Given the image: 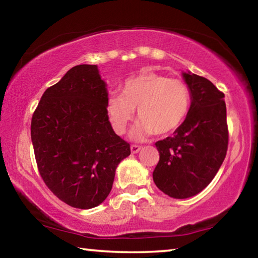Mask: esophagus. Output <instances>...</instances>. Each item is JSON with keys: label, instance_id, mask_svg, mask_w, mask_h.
Instances as JSON below:
<instances>
[{"label": "esophagus", "instance_id": "obj_1", "mask_svg": "<svg viewBox=\"0 0 258 258\" xmlns=\"http://www.w3.org/2000/svg\"><path fill=\"white\" fill-rule=\"evenodd\" d=\"M141 146H138V145H132L131 146V152H132V154H138V152L141 150Z\"/></svg>", "mask_w": 258, "mask_h": 258}]
</instances>
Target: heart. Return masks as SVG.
Wrapping results in <instances>:
<instances>
[{
	"label": "heart",
	"instance_id": "1",
	"mask_svg": "<svg viewBox=\"0 0 258 258\" xmlns=\"http://www.w3.org/2000/svg\"><path fill=\"white\" fill-rule=\"evenodd\" d=\"M121 94L109 95L106 112L112 130L124 134L138 109L139 123L132 138L167 135L180 127L189 115L191 92L185 82L151 71H142L126 80Z\"/></svg>",
	"mask_w": 258,
	"mask_h": 258
}]
</instances>
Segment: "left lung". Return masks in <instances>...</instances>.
I'll list each match as a JSON object with an SVG mask.
<instances>
[{"label":"left lung","instance_id":"8db88e82","mask_svg":"<svg viewBox=\"0 0 258 258\" xmlns=\"http://www.w3.org/2000/svg\"><path fill=\"white\" fill-rule=\"evenodd\" d=\"M191 92L189 115L180 127L155 145L159 152L152 177L169 197L184 199L203 191L226 156L229 130L224 93L207 78L183 73Z\"/></svg>","mask_w":258,"mask_h":258}]
</instances>
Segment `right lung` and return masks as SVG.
Returning <instances> with one entry per match:
<instances>
[{
  "mask_svg": "<svg viewBox=\"0 0 258 258\" xmlns=\"http://www.w3.org/2000/svg\"><path fill=\"white\" fill-rule=\"evenodd\" d=\"M97 64H78L50 86L35 109L30 135L40 175L61 202L97 207L110 194L130 143L111 127Z\"/></svg>",
  "mask_w": 258,
  "mask_h": 258,
  "instance_id": "obj_1",
  "label": "right lung"
}]
</instances>
